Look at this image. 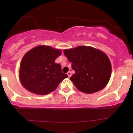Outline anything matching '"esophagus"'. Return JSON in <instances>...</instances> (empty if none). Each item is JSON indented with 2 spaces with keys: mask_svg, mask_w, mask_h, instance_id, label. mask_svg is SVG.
<instances>
[{
  "mask_svg": "<svg viewBox=\"0 0 133 133\" xmlns=\"http://www.w3.org/2000/svg\"><path fill=\"white\" fill-rule=\"evenodd\" d=\"M67 74H68V77H71V72H68L67 73Z\"/></svg>",
  "mask_w": 133,
  "mask_h": 133,
  "instance_id": "1",
  "label": "esophagus"
}]
</instances>
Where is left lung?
<instances>
[{"label":"left lung","instance_id":"left-lung-1","mask_svg":"<svg viewBox=\"0 0 133 133\" xmlns=\"http://www.w3.org/2000/svg\"><path fill=\"white\" fill-rule=\"evenodd\" d=\"M64 54L75 71L70 80L77 89L92 94L106 86L111 77V65L104 53L91 47L79 46L64 50Z\"/></svg>","mask_w":133,"mask_h":133}]
</instances>
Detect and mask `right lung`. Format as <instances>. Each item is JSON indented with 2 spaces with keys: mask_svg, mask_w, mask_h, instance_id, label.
<instances>
[{
  "mask_svg": "<svg viewBox=\"0 0 133 133\" xmlns=\"http://www.w3.org/2000/svg\"><path fill=\"white\" fill-rule=\"evenodd\" d=\"M61 54L59 50L46 45L34 47L24 55L19 69L21 84L25 89L39 95L54 91L68 76L55 62Z\"/></svg>",
  "mask_w": 133,
  "mask_h": 133,
  "instance_id": "1",
  "label": "right lung"
}]
</instances>
